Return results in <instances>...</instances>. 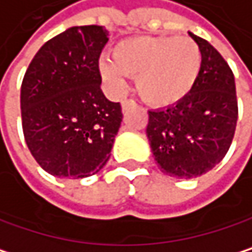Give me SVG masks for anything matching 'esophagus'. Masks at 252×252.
Listing matches in <instances>:
<instances>
[{
	"mask_svg": "<svg viewBox=\"0 0 252 252\" xmlns=\"http://www.w3.org/2000/svg\"><path fill=\"white\" fill-rule=\"evenodd\" d=\"M122 110H127V109H130V107H133V106H136V103H134V100H131V98H125V100H122Z\"/></svg>",
	"mask_w": 252,
	"mask_h": 252,
	"instance_id": "1",
	"label": "esophagus"
}]
</instances>
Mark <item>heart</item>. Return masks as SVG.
Returning a JSON list of instances; mask_svg holds the SVG:
<instances>
[{"label": "heart", "mask_w": 252, "mask_h": 252, "mask_svg": "<svg viewBox=\"0 0 252 252\" xmlns=\"http://www.w3.org/2000/svg\"><path fill=\"white\" fill-rule=\"evenodd\" d=\"M202 67L199 45L190 38L136 36L121 41L113 59L98 63L104 82L113 93H122L127 76H136L140 97L154 106L180 101L195 87Z\"/></svg>", "instance_id": "heart-1"}]
</instances>
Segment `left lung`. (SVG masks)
<instances>
[{"label": "left lung", "instance_id": "8db88e82", "mask_svg": "<svg viewBox=\"0 0 252 252\" xmlns=\"http://www.w3.org/2000/svg\"><path fill=\"white\" fill-rule=\"evenodd\" d=\"M202 53L195 87L174 106L149 110L146 134L162 173L195 179L227 154L238 121L235 76L223 56L189 32Z\"/></svg>", "mask_w": 252, "mask_h": 252}]
</instances>
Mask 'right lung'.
<instances>
[{
  "instance_id": "right-lung-1",
  "label": "right lung",
  "mask_w": 252,
  "mask_h": 252,
  "mask_svg": "<svg viewBox=\"0 0 252 252\" xmlns=\"http://www.w3.org/2000/svg\"><path fill=\"white\" fill-rule=\"evenodd\" d=\"M107 39L98 25L69 28L48 39L26 69L20 90L23 136L51 176L84 179L110 158L122 112L100 88L98 57Z\"/></svg>"
}]
</instances>
